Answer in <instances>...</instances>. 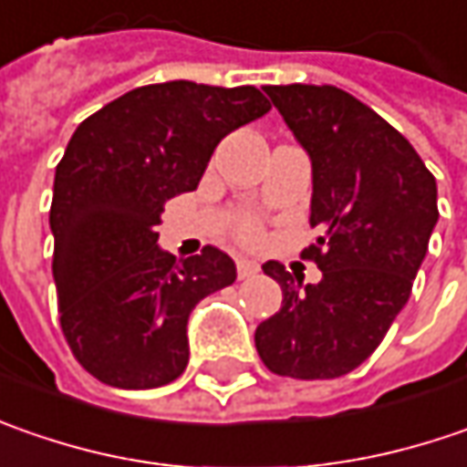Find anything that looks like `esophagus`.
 Masks as SVG:
<instances>
[{"instance_id": "esophagus-1", "label": "esophagus", "mask_w": 467, "mask_h": 467, "mask_svg": "<svg viewBox=\"0 0 467 467\" xmlns=\"http://www.w3.org/2000/svg\"><path fill=\"white\" fill-rule=\"evenodd\" d=\"M258 272H261V266L255 264L254 258H240V261H237V276H240V279L255 276Z\"/></svg>"}]
</instances>
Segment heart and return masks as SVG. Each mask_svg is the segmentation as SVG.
<instances>
[{
	"label": "heart",
	"instance_id": "1",
	"mask_svg": "<svg viewBox=\"0 0 467 467\" xmlns=\"http://www.w3.org/2000/svg\"><path fill=\"white\" fill-rule=\"evenodd\" d=\"M240 237H243L245 243H254L255 237H258V227H255L254 222H245V224L240 227Z\"/></svg>",
	"mask_w": 467,
	"mask_h": 467
}]
</instances>
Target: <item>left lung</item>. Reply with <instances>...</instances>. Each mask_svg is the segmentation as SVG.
<instances>
[{
    "mask_svg": "<svg viewBox=\"0 0 467 467\" xmlns=\"http://www.w3.org/2000/svg\"><path fill=\"white\" fill-rule=\"evenodd\" d=\"M311 159L321 282L266 261L282 308L255 327L266 368L293 379L350 374L405 308L434 233L436 180L405 135L337 86H266Z\"/></svg>",
    "mask_w": 467,
    "mask_h": 467,
    "instance_id": "1",
    "label": "left lung"
}]
</instances>
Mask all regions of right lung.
<instances>
[{
	"label": "right lung",
	"mask_w": 467,
	"mask_h": 467,
	"mask_svg": "<svg viewBox=\"0 0 467 467\" xmlns=\"http://www.w3.org/2000/svg\"><path fill=\"white\" fill-rule=\"evenodd\" d=\"M272 109L255 86L170 80L132 88L72 132L54 174L49 227L59 321L78 363L119 389L185 371L188 318L237 269L224 251L159 248L164 201L198 188L224 135Z\"/></svg>",
	"instance_id": "obj_1"
}]
</instances>
